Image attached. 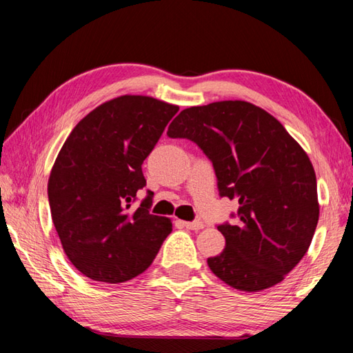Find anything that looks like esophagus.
<instances>
[{
    "label": "esophagus",
    "instance_id": "34e87169",
    "mask_svg": "<svg viewBox=\"0 0 353 353\" xmlns=\"http://www.w3.org/2000/svg\"><path fill=\"white\" fill-rule=\"evenodd\" d=\"M179 224H181V226H183V228H186V229H191V230H200V229H203L205 228V224L201 223V221H182V220H179L177 221Z\"/></svg>",
    "mask_w": 353,
    "mask_h": 353
}]
</instances>
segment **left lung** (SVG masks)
Instances as JSON below:
<instances>
[{
  "mask_svg": "<svg viewBox=\"0 0 353 353\" xmlns=\"http://www.w3.org/2000/svg\"><path fill=\"white\" fill-rule=\"evenodd\" d=\"M170 138L196 142L212 161L221 197L236 199L238 224H221L226 247L208 258L229 287L256 292L285 279L317 228V179L308 154L267 110L249 101L183 109Z\"/></svg>",
  "mask_w": 353,
  "mask_h": 353,
  "instance_id": "8db88e82",
  "label": "left lung"
}]
</instances>
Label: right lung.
Returning a JSON list of instances; mask_svg holds the SVG:
<instances>
[{
  "label": "right lung",
  "instance_id": "obj_1",
  "mask_svg": "<svg viewBox=\"0 0 353 353\" xmlns=\"http://www.w3.org/2000/svg\"><path fill=\"white\" fill-rule=\"evenodd\" d=\"M179 106L147 95L100 104L74 127L48 179L51 219L63 252L81 274L119 283L152 265L172 230L168 216L148 212L142 162Z\"/></svg>",
  "mask_w": 353,
  "mask_h": 353
}]
</instances>
